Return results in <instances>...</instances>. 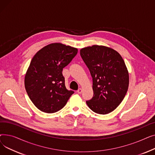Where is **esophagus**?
Instances as JSON below:
<instances>
[{
    "instance_id": "34e87169",
    "label": "esophagus",
    "mask_w": 155,
    "mask_h": 155,
    "mask_svg": "<svg viewBox=\"0 0 155 155\" xmlns=\"http://www.w3.org/2000/svg\"><path fill=\"white\" fill-rule=\"evenodd\" d=\"M82 91H82V88H79L78 90L77 91V93H78V94H82Z\"/></svg>"
}]
</instances>
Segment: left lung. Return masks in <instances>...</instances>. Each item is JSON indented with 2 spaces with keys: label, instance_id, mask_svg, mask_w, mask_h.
<instances>
[{
  "label": "left lung",
  "instance_id": "left-lung-1",
  "mask_svg": "<svg viewBox=\"0 0 155 155\" xmlns=\"http://www.w3.org/2000/svg\"><path fill=\"white\" fill-rule=\"evenodd\" d=\"M80 56L92 78L93 97L86 103L92 111L107 114L123 101L129 74L121 56L112 48L94 45L82 48Z\"/></svg>",
  "mask_w": 155,
  "mask_h": 155
}]
</instances>
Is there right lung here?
Instances as JSON below:
<instances>
[{
    "instance_id": "obj_1",
    "label": "right lung",
    "mask_w": 155,
    "mask_h": 155,
    "mask_svg": "<svg viewBox=\"0 0 155 155\" xmlns=\"http://www.w3.org/2000/svg\"><path fill=\"white\" fill-rule=\"evenodd\" d=\"M77 52V48L53 43L43 48L32 58L24 85L29 99L40 110L46 113L58 111L74 94L65 87L62 71Z\"/></svg>"
}]
</instances>
